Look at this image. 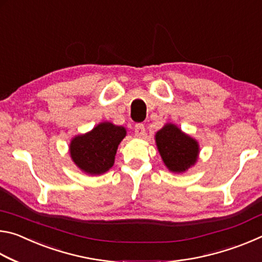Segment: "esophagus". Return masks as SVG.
Masks as SVG:
<instances>
[{
    "mask_svg": "<svg viewBox=\"0 0 262 262\" xmlns=\"http://www.w3.org/2000/svg\"><path fill=\"white\" fill-rule=\"evenodd\" d=\"M135 136L137 139H143L145 136V128L142 123H137L135 126Z\"/></svg>",
    "mask_w": 262,
    "mask_h": 262,
    "instance_id": "34e87169",
    "label": "esophagus"
}]
</instances>
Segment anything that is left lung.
I'll use <instances>...</instances> for the list:
<instances>
[{
    "instance_id": "obj_1",
    "label": "left lung",
    "mask_w": 262,
    "mask_h": 262,
    "mask_svg": "<svg viewBox=\"0 0 262 262\" xmlns=\"http://www.w3.org/2000/svg\"><path fill=\"white\" fill-rule=\"evenodd\" d=\"M155 141L164 165L172 173H184L196 164L200 155L199 142L172 122H166Z\"/></svg>"
}]
</instances>
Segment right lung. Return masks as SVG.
I'll return each mask as SVG.
<instances>
[{
    "label": "right lung",
    "mask_w": 262,
    "mask_h": 262,
    "mask_svg": "<svg viewBox=\"0 0 262 262\" xmlns=\"http://www.w3.org/2000/svg\"><path fill=\"white\" fill-rule=\"evenodd\" d=\"M126 135L123 126L100 122L90 132L73 137L69 143L70 158L85 174H104L114 165L118 147Z\"/></svg>",
    "instance_id": "1"
}]
</instances>
